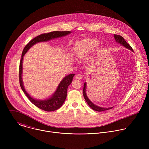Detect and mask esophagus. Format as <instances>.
Returning <instances> with one entry per match:
<instances>
[{"label": "esophagus", "mask_w": 149, "mask_h": 149, "mask_svg": "<svg viewBox=\"0 0 149 149\" xmlns=\"http://www.w3.org/2000/svg\"><path fill=\"white\" fill-rule=\"evenodd\" d=\"M75 77L77 79H81L82 78V75L81 74H76Z\"/></svg>", "instance_id": "34e87169"}]
</instances>
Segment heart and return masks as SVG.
I'll return each mask as SVG.
<instances>
[{
  "label": "heart",
  "mask_w": 149,
  "mask_h": 149,
  "mask_svg": "<svg viewBox=\"0 0 149 149\" xmlns=\"http://www.w3.org/2000/svg\"><path fill=\"white\" fill-rule=\"evenodd\" d=\"M97 45V42L90 40L82 44L77 50V56L79 58H83L88 55Z\"/></svg>",
  "instance_id": "1"
}]
</instances>
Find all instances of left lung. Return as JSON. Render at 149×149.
Returning <instances> with one entry per match:
<instances>
[{
    "label": "left lung",
    "instance_id": "left-lung-1",
    "mask_svg": "<svg viewBox=\"0 0 149 149\" xmlns=\"http://www.w3.org/2000/svg\"><path fill=\"white\" fill-rule=\"evenodd\" d=\"M114 39L115 40H116V42H117L118 44H120V45L124 46L125 48L129 49L130 50H131L132 51H133V48L131 47V46L127 43V42L124 40V39L123 38V37H122L120 35H114ZM86 82H85L84 84V88H83V95H84V97L85 98V100H86V102H87L88 105L90 106V107L93 109L94 110V111H105V110H110V109H113L114 107H109V108H104V107H99V106H97L96 105H95L94 104H93L90 100V99L88 98V97H87V94H86Z\"/></svg>",
    "mask_w": 149,
    "mask_h": 149
}]
</instances>
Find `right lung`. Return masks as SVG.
I'll use <instances>...</instances> for the list:
<instances>
[{
  "label": "right lung",
  "mask_w": 149,
  "mask_h": 149,
  "mask_svg": "<svg viewBox=\"0 0 149 149\" xmlns=\"http://www.w3.org/2000/svg\"><path fill=\"white\" fill-rule=\"evenodd\" d=\"M71 31H54L48 33L41 34L37 36L33 39H32L29 43L24 48L22 56H21V59L20 61L19 65V83L21 88L30 100V101L36 105L39 109L47 111H52L58 110L59 109L62 104L64 102L67 95V89L68 86L71 84L72 81V78L75 75L74 74H70L65 77L60 82L58 86L52 95L46 100H39L32 98L25 90L23 81H22V63L24 56L26 53V52L35 44L40 42H46L52 39L60 38L62 36H66L71 33Z\"/></svg>",
  "instance_id": "obj_1"
}]
</instances>
